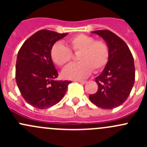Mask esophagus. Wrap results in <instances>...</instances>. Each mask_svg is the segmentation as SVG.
I'll return each instance as SVG.
<instances>
[{
    "label": "esophagus",
    "instance_id": "1",
    "mask_svg": "<svg viewBox=\"0 0 147 147\" xmlns=\"http://www.w3.org/2000/svg\"><path fill=\"white\" fill-rule=\"evenodd\" d=\"M78 82L79 83H80V84H85L86 82H87V81H85V80H79V81H78Z\"/></svg>",
    "mask_w": 147,
    "mask_h": 147
}]
</instances>
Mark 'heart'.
Listing matches in <instances>:
<instances>
[{"label": "heart", "instance_id": "obj_1", "mask_svg": "<svg viewBox=\"0 0 147 147\" xmlns=\"http://www.w3.org/2000/svg\"><path fill=\"white\" fill-rule=\"evenodd\" d=\"M67 42L68 47L61 42H55L50 50L52 60L60 67L71 61L72 51L79 53V63L69 65L63 69V76L66 79H85L92 69L99 72L108 63L109 48L105 41L96 40L94 37L86 34H78L69 38Z\"/></svg>", "mask_w": 147, "mask_h": 147}]
</instances>
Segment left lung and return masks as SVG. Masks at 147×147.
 <instances>
[{
  "label": "left lung",
  "instance_id": "8db88e82",
  "mask_svg": "<svg viewBox=\"0 0 147 147\" xmlns=\"http://www.w3.org/2000/svg\"><path fill=\"white\" fill-rule=\"evenodd\" d=\"M102 37L109 48V58L105 69L95 78L97 92L89 96L99 107L112 109L122 105L131 91L135 80L134 58L127 44L108 30L92 32Z\"/></svg>",
  "mask_w": 147,
  "mask_h": 147
}]
</instances>
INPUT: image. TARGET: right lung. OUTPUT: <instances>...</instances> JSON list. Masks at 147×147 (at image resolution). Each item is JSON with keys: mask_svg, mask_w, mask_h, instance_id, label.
<instances>
[{"mask_svg": "<svg viewBox=\"0 0 147 147\" xmlns=\"http://www.w3.org/2000/svg\"><path fill=\"white\" fill-rule=\"evenodd\" d=\"M67 33L41 30L25 41L18 53L16 80L29 105L40 109L58 103L71 81H57V69L50 56L52 46Z\"/></svg>", "mask_w": 147, "mask_h": 147, "instance_id": "right-lung-1", "label": "right lung"}]
</instances>
